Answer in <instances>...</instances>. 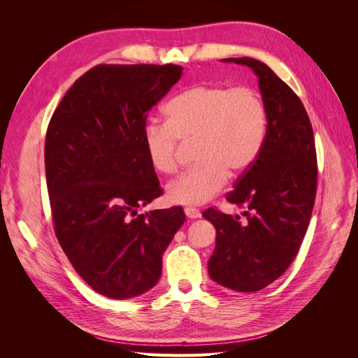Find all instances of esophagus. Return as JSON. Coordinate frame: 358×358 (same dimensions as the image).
<instances>
[{"instance_id": "obj_1", "label": "esophagus", "mask_w": 358, "mask_h": 358, "mask_svg": "<svg viewBox=\"0 0 358 358\" xmlns=\"http://www.w3.org/2000/svg\"><path fill=\"white\" fill-rule=\"evenodd\" d=\"M185 215L188 216L189 220H197V218H200V216H201L200 210L194 209V208H187V209H185Z\"/></svg>"}]
</instances>
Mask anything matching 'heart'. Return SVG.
<instances>
[{
  "instance_id": "heart-1",
  "label": "heart",
  "mask_w": 358,
  "mask_h": 358,
  "mask_svg": "<svg viewBox=\"0 0 358 358\" xmlns=\"http://www.w3.org/2000/svg\"><path fill=\"white\" fill-rule=\"evenodd\" d=\"M166 124H149L143 143L150 166L162 175L179 169L180 143H194L185 175L167 187V200L199 206L218 194L231 175L254 164L266 136V107L251 88L196 85L166 106Z\"/></svg>"
}]
</instances>
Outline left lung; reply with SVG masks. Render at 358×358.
I'll use <instances>...</instances> for the list:
<instances>
[{
	"mask_svg": "<svg viewBox=\"0 0 358 358\" xmlns=\"http://www.w3.org/2000/svg\"><path fill=\"white\" fill-rule=\"evenodd\" d=\"M222 61L242 64L257 74L267 129L254 164L227 194L230 203L245 208V220L213 208L203 212L216 230L208 268L220 285L252 292L285 272L306 234L317 194L315 138L305 106L264 62Z\"/></svg>",
	"mask_w": 358,
	"mask_h": 358,
	"instance_id": "8db88e82",
	"label": "left lung"
}]
</instances>
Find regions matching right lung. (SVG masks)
Listing matches in <instances>:
<instances>
[{
    "label": "right lung",
    "mask_w": 358,
    "mask_h": 358,
    "mask_svg": "<svg viewBox=\"0 0 358 358\" xmlns=\"http://www.w3.org/2000/svg\"><path fill=\"white\" fill-rule=\"evenodd\" d=\"M175 64H100L73 83L46 133L45 167L58 242L94 291L131 299L155 287L185 222L180 206L137 215L162 189L145 150L150 110L182 76Z\"/></svg>",
    "instance_id": "add662e5"
}]
</instances>
